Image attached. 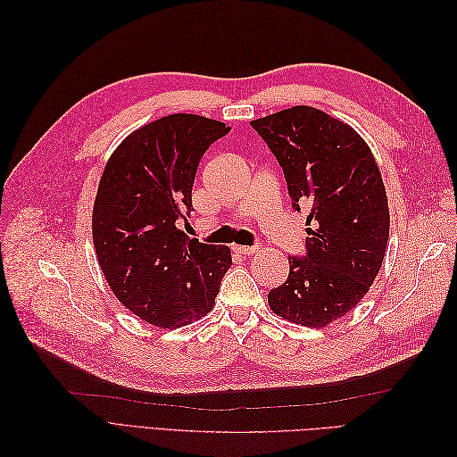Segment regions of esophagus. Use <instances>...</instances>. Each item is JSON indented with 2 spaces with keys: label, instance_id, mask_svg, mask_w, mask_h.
I'll list each match as a JSON object with an SVG mask.
<instances>
[{
  "label": "esophagus",
  "instance_id": "34e87169",
  "mask_svg": "<svg viewBox=\"0 0 457 457\" xmlns=\"http://www.w3.org/2000/svg\"><path fill=\"white\" fill-rule=\"evenodd\" d=\"M232 252L238 255H253L259 252V245H232Z\"/></svg>",
  "mask_w": 457,
  "mask_h": 457
}]
</instances>
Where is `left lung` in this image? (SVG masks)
Listing matches in <instances>:
<instances>
[{"label":"left lung","instance_id":"left-lung-1","mask_svg":"<svg viewBox=\"0 0 457 457\" xmlns=\"http://www.w3.org/2000/svg\"><path fill=\"white\" fill-rule=\"evenodd\" d=\"M284 170L294 210L307 207L305 257L269 292L286 320L324 328L353 311L376 280L389 240V205L370 146L351 126L312 106L252 121Z\"/></svg>","mask_w":457,"mask_h":457}]
</instances>
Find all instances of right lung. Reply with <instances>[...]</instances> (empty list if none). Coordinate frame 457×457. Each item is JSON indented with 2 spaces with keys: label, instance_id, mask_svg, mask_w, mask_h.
Masks as SVG:
<instances>
[{
  "label": "right lung",
  "instance_id": "obj_1",
  "mask_svg": "<svg viewBox=\"0 0 457 457\" xmlns=\"http://www.w3.org/2000/svg\"><path fill=\"white\" fill-rule=\"evenodd\" d=\"M228 131L204 116H163L129 133L106 162L93 205L96 259L121 305L156 328L210 312L232 265L227 245L177 227L192 212L200 158Z\"/></svg>",
  "mask_w": 457,
  "mask_h": 457
}]
</instances>
